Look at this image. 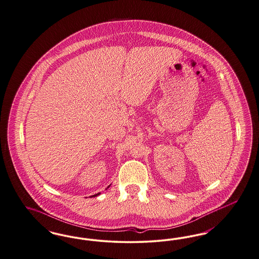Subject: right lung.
Instances as JSON below:
<instances>
[{
    "label": "right lung",
    "instance_id": "1",
    "mask_svg": "<svg viewBox=\"0 0 259 259\" xmlns=\"http://www.w3.org/2000/svg\"><path fill=\"white\" fill-rule=\"evenodd\" d=\"M110 186H108V188H109ZM101 194V192H99V193H97V194H95V195H93V196H97V195H100Z\"/></svg>",
    "mask_w": 259,
    "mask_h": 259
}]
</instances>
